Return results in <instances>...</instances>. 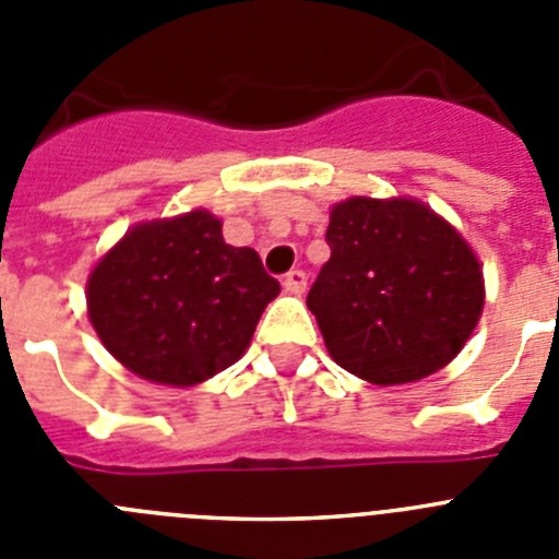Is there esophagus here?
I'll return each mask as SVG.
<instances>
[{
    "instance_id": "1",
    "label": "esophagus",
    "mask_w": 559,
    "mask_h": 559,
    "mask_svg": "<svg viewBox=\"0 0 559 559\" xmlns=\"http://www.w3.org/2000/svg\"><path fill=\"white\" fill-rule=\"evenodd\" d=\"M283 285H285V290H288V294L302 296L305 288H308V274H305V271H299V269L288 271V274L283 276Z\"/></svg>"
}]
</instances>
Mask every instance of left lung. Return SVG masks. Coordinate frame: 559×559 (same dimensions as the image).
I'll return each mask as SVG.
<instances>
[{"label":"left lung","instance_id":"left-lung-1","mask_svg":"<svg viewBox=\"0 0 559 559\" xmlns=\"http://www.w3.org/2000/svg\"><path fill=\"white\" fill-rule=\"evenodd\" d=\"M330 260L308 294L328 353L394 386L451 364L484 308L481 265L437 212L412 199H349L330 212Z\"/></svg>","mask_w":559,"mask_h":559}]
</instances>
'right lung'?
Listing matches in <instances>:
<instances>
[{"label":"right lung","instance_id":"right-lung-1","mask_svg":"<svg viewBox=\"0 0 559 559\" xmlns=\"http://www.w3.org/2000/svg\"><path fill=\"white\" fill-rule=\"evenodd\" d=\"M276 294L260 254L226 243L204 210L133 226L86 285L88 319L108 353L167 386H195L231 367Z\"/></svg>","mask_w":559,"mask_h":559}]
</instances>
